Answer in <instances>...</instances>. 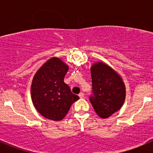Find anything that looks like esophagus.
<instances>
[{"mask_svg": "<svg viewBox=\"0 0 153 153\" xmlns=\"http://www.w3.org/2000/svg\"><path fill=\"white\" fill-rule=\"evenodd\" d=\"M79 98H83V97H84V93H80L79 94Z\"/></svg>", "mask_w": 153, "mask_h": 153, "instance_id": "esophagus-1", "label": "esophagus"}]
</instances>
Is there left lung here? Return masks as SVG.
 Here are the masks:
<instances>
[{"label": "left lung", "instance_id": "1", "mask_svg": "<svg viewBox=\"0 0 153 153\" xmlns=\"http://www.w3.org/2000/svg\"><path fill=\"white\" fill-rule=\"evenodd\" d=\"M91 76L90 102L99 117L108 118L123 104L126 97L123 82L111 67L103 63L93 65Z\"/></svg>", "mask_w": 153, "mask_h": 153}]
</instances>
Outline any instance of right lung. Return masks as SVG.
Here are the masks:
<instances>
[{"instance_id":"add662e5","label":"right lung","mask_w":153,"mask_h":153,"mask_svg":"<svg viewBox=\"0 0 153 153\" xmlns=\"http://www.w3.org/2000/svg\"><path fill=\"white\" fill-rule=\"evenodd\" d=\"M68 67L59 58H51L36 73L31 97L36 110L45 118L59 121L65 117L79 97L63 82Z\"/></svg>"}]
</instances>
